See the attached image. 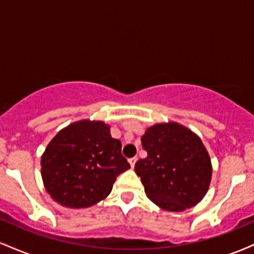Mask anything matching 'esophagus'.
I'll return each instance as SVG.
<instances>
[{
    "label": "esophagus",
    "mask_w": 254,
    "mask_h": 254,
    "mask_svg": "<svg viewBox=\"0 0 254 254\" xmlns=\"http://www.w3.org/2000/svg\"><path fill=\"white\" fill-rule=\"evenodd\" d=\"M136 161H137V157H131V159H129V164H130V166H131V168L135 167Z\"/></svg>",
    "instance_id": "obj_1"
}]
</instances>
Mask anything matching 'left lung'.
<instances>
[{"mask_svg":"<svg viewBox=\"0 0 254 254\" xmlns=\"http://www.w3.org/2000/svg\"><path fill=\"white\" fill-rule=\"evenodd\" d=\"M145 159L135 172L147 197L167 211H184L199 203L211 180V161L196 133L183 125L155 124L142 136Z\"/></svg>","mask_w":254,"mask_h":254,"instance_id":"8db88e82","label":"left lung"}]
</instances>
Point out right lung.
Returning a JSON list of instances; mask_svg holds the SVG:
<instances>
[{
    "label": "right lung",
    "instance_id": "1",
    "mask_svg": "<svg viewBox=\"0 0 254 254\" xmlns=\"http://www.w3.org/2000/svg\"><path fill=\"white\" fill-rule=\"evenodd\" d=\"M46 192L66 208H88L106 198L116 178L129 170L122 143L104 122L80 121L51 139L42 156Z\"/></svg>",
    "mask_w": 254,
    "mask_h": 254
}]
</instances>
